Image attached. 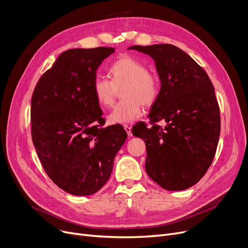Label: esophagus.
<instances>
[{"instance_id":"obj_1","label":"esophagus","mask_w":248,"mask_h":248,"mask_svg":"<svg viewBox=\"0 0 248 248\" xmlns=\"http://www.w3.org/2000/svg\"><path fill=\"white\" fill-rule=\"evenodd\" d=\"M124 129H125V132H126L127 136H128V137H132V136H133V134H132V127L129 126V125H124Z\"/></svg>"}]
</instances>
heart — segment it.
<instances>
[{"mask_svg":"<svg viewBox=\"0 0 248 248\" xmlns=\"http://www.w3.org/2000/svg\"><path fill=\"white\" fill-rule=\"evenodd\" d=\"M110 80L96 77L93 83V94L99 106L108 108L113 106L117 96V89H122L124 98L116 104L108 115L111 124H127L140 117L141 104L149 107L159 95L160 84L158 78L148 72L141 62L123 57L113 62L108 69Z\"/></svg>","mask_w":248,"mask_h":248,"instance_id":"b5f03b06","label":"heart"}]
</instances>
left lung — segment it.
I'll list each match as a JSON object with an SVG mask.
<instances>
[{
	"mask_svg": "<svg viewBox=\"0 0 248 248\" xmlns=\"http://www.w3.org/2000/svg\"><path fill=\"white\" fill-rule=\"evenodd\" d=\"M155 61L161 89L148 117L133 135L146 142V172L169 191L185 190L210 167L220 135V111L209 76L186 52L171 44L129 47ZM164 120L162 128L155 122Z\"/></svg>",
	"mask_w": 248,
	"mask_h": 248,
	"instance_id": "obj_1",
	"label": "left lung"
}]
</instances>
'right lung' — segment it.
Listing matches in <instances>:
<instances>
[{
  "mask_svg": "<svg viewBox=\"0 0 248 248\" xmlns=\"http://www.w3.org/2000/svg\"><path fill=\"white\" fill-rule=\"evenodd\" d=\"M114 48L64 51L39 79L31 100V134L38 158L54 183L75 196L96 193L109 179L125 139L106 121L93 83Z\"/></svg>",
  "mask_w": 248,
  "mask_h": 248,
  "instance_id": "1",
  "label": "right lung"
}]
</instances>
